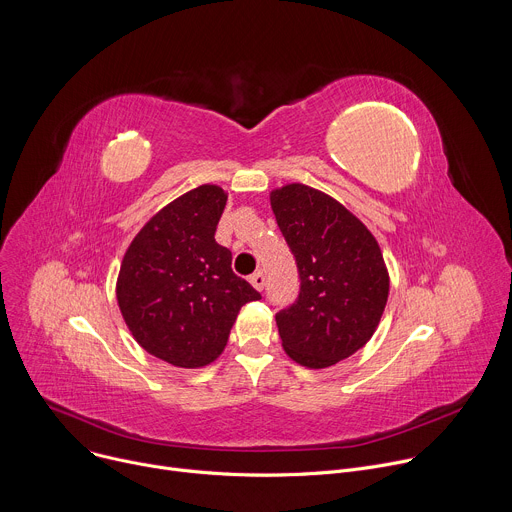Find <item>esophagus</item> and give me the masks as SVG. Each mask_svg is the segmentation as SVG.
Instances as JSON below:
<instances>
[{"label": "esophagus", "instance_id": "1", "mask_svg": "<svg viewBox=\"0 0 512 512\" xmlns=\"http://www.w3.org/2000/svg\"><path fill=\"white\" fill-rule=\"evenodd\" d=\"M251 283H253V287H255V289L263 291V287H265V275H263L261 271L253 273V275H251Z\"/></svg>", "mask_w": 512, "mask_h": 512}]
</instances>
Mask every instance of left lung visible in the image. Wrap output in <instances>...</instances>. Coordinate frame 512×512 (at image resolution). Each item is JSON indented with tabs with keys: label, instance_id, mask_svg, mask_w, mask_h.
<instances>
[{
	"label": "left lung",
	"instance_id": "obj_1",
	"mask_svg": "<svg viewBox=\"0 0 512 512\" xmlns=\"http://www.w3.org/2000/svg\"><path fill=\"white\" fill-rule=\"evenodd\" d=\"M271 208L300 271L296 302L275 314L281 346L302 367H332L381 322L389 298L381 247L350 210L306 184L273 190Z\"/></svg>",
	"mask_w": 512,
	"mask_h": 512
}]
</instances>
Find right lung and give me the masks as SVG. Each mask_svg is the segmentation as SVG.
Segmentation results:
<instances>
[{
    "instance_id": "1",
    "label": "right lung",
    "mask_w": 512,
    "mask_h": 512,
    "mask_svg": "<svg viewBox=\"0 0 512 512\" xmlns=\"http://www.w3.org/2000/svg\"><path fill=\"white\" fill-rule=\"evenodd\" d=\"M227 192L198 186L150 218L117 277V304L133 338L182 369L206 367L227 346L239 310L261 300L214 241Z\"/></svg>"
}]
</instances>
